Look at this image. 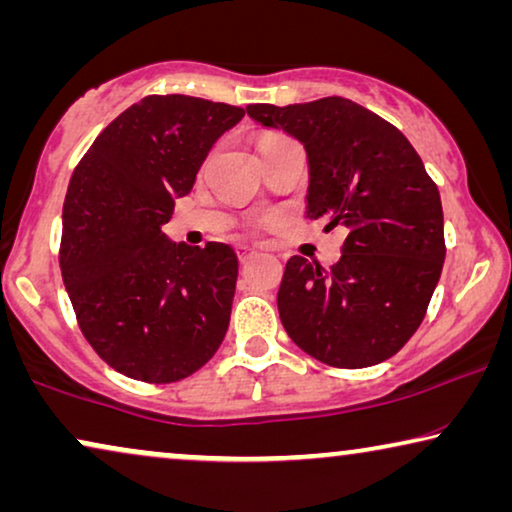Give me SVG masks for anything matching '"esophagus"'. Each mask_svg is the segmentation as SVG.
<instances>
[{"instance_id": "34e87169", "label": "esophagus", "mask_w": 512, "mask_h": 512, "mask_svg": "<svg viewBox=\"0 0 512 512\" xmlns=\"http://www.w3.org/2000/svg\"><path fill=\"white\" fill-rule=\"evenodd\" d=\"M235 251H237V258H240V261H249V258L256 256V251L249 249V247H244V244H240V247H237Z\"/></svg>"}]
</instances>
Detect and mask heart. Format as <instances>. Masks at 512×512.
I'll return each mask as SVG.
<instances>
[{"mask_svg": "<svg viewBox=\"0 0 512 512\" xmlns=\"http://www.w3.org/2000/svg\"><path fill=\"white\" fill-rule=\"evenodd\" d=\"M268 139H272V137H268ZM263 142H265V139H263ZM258 228H261V221H249L247 223L249 233H258Z\"/></svg>", "mask_w": 512, "mask_h": 512, "instance_id": "b5f03b06", "label": "heart"}]
</instances>
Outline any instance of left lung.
<instances>
[{
	"label": "left lung",
	"mask_w": 512,
	"mask_h": 512,
	"mask_svg": "<svg viewBox=\"0 0 512 512\" xmlns=\"http://www.w3.org/2000/svg\"><path fill=\"white\" fill-rule=\"evenodd\" d=\"M247 114L305 144L307 216L345 228L340 261L293 256L277 293L289 338L333 368L387 361L426 317L443 272V205L436 181L396 125L345 97L249 104Z\"/></svg>",
	"instance_id": "1"
}]
</instances>
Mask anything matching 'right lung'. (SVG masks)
Listing matches in <instances>:
<instances>
[{"mask_svg": "<svg viewBox=\"0 0 512 512\" xmlns=\"http://www.w3.org/2000/svg\"><path fill=\"white\" fill-rule=\"evenodd\" d=\"M242 107L149 95L104 128L74 167L60 270L83 338L132 380L170 384L216 354L230 324L237 258L228 244H172L174 198Z\"/></svg>", "mask_w": 512, "mask_h": 512, "instance_id": "right-lung-1", "label": "right lung"}]
</instances>
